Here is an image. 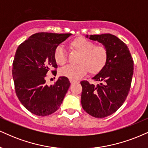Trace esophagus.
Listing matches in <instances>:
<instances>
[{
  "instance_id": "34e87169",
  "label": "esophagus",
  "mask_w": 148,
  "mask_h": 148,
  "mask_svg": "<svg viewBox=\"0 0 148 148\" xmlns=\"http://www.w3.org/2000/svg\"><path fill=\"white\" fill-rule=\"evenodd\" d=\"M77 82H78V81H76V80H74V79H70V82L71 83V84H73V83Z\"/></svg>"
}]
</instances>
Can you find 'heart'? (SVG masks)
<instances>
[{"label":"heart","mask_w":148,"mask_h":148,"mask_svg":"<svg viewBox=\"0 0 148 148\" xmlns=\"http://www.w3.org/2000/svg\"><path fill=\"white\" fill-rule=\"evenodd\" d=\"M69 48L73 51L79 53L77 65H69L62 68L60 74L71 79H77L86 73V71L95 75L104 69L108 62V50L105 46L98 45L82 37H78L71 41ZM54 58L59 65H64L67 62L65 50L59 46L54 53Z\"/></svg>","instance_id":"obj_1"}]
</instances>
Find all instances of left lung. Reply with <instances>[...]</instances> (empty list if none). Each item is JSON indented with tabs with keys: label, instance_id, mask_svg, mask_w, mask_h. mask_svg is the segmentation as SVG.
<instances>
[{
	"label": "left lung",
	"instance_id": "obj_1",
	"mask_svg": "<svg viewBox=\"0 0 148 148\" xmlns=\"http://www.w3.org/2000/svg\"><path fill=\"white\" fill-rule=\"evenodd\" d=\"M86 37L102 43L108 50L107 65L92 77L100 83L95 86L87 81L80 82L82 108L89 115L102 119L116 112L126 100L132 79L134 62L128 47L115 35L86 34Z\"/></svg>",
	"mask_w": 148,
	"mask_h": 148
}]
</instances>
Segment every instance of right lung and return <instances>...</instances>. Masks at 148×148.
Segmentation results:
<instances>
[{"label": "right lung", "mask_w": 148, "mask_h": 148, "mask_svg": "<svg viewBox=\"0 0 148 148\" xmlns=\"http://www.w3.org/2000/svg\"><path fill=\"white\" fill-rule=\"evenodd\" d=\"M71 34L39 32L20 44L12 65V76L19 101L29 112L46 116L60 108L71 83L60 77L55 84H46L47 73L57 69L54 53ZM53 73L57 74V71Z\"/></svg>", "instance_id": "1"}]
</instances>
